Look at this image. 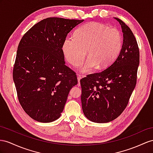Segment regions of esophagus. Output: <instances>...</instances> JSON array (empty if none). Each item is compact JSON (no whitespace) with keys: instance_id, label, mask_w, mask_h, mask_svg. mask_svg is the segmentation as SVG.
I'll return each instance as SVG.
<instances>
[{"instance_id":"1","label":"esophagus","mask_w":153,"mask_h":153,"mask_svg":"<svg viewBox=\"0 0 153 153\" xmlns=\"http://www.w3.org/2000/svg\"><path fill=\"white\" fill-rule=\"evenodd\" d=\"M85 77V76L83 75H80V74H78L77 75V80H78V86H80V80L82 79V77Z\"/></svg>"}]
</instances>
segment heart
<instances>
[{"label":"heart","instance_id":"obj_1","mask_svg":"<svg viewBox=\"0 0 153 153\" xmlns=\"http://www.w3.org/2000/svg\"><path fill=\"white\" fill-rule=\"evenodd\" d=\"M122 42V36L117 29L90 22L80 26L74 37L65 39L62 50L66 59L74 66H79L88 53L89 57L81 68L86 73L97 65L106 68L112 65L119 56Z\"/></svg>","mask_w":153,"mask_h":153}]
</instances>
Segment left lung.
Wrapping results in <instances>:
<instances>
[{
    "label": "left lung",
    "instance_id": "1",
    "mask_svg": "<svg viewBox=\"0 0 153 153\" xmlns=\"http://www.w3.org/2000/svg\"><path fill=\"white\" fill-rule=\"evenodd\" d=\"M123 33L122 48L115 61L103 71L80 80L82 109L95 123L117 118L127 106L137 80L140 62L138 43L131 30L118 18Z\"/></svg>",
    "mask_w": 153,
    "mask_h": 153
}]
</instances>
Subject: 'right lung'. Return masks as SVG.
Masks as SVG:
<instances>
[{
	"label": "right lung",
	"instance_id": "right-lung-1",
	"mask_svg": "<svg viewBox=\"0 0 153 153\" xmlns=\"http://www.w3.org/2000/svg\"><path fill=\"white\" fill-rule=\"evenodd\" d=\"M84 20L49 17L37 22L19 42L13 70L17 97L32 119H58L69 92L77 84L76 72L66 66L62 45L68 33Z\"/></svg>",
	"mask_w": 153,
	"mask_h": 153
}]
</instances>
